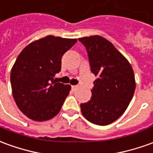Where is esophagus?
Segmentation results:
<instances>
[{
    "mask_svg": "<svg viewBox=\"0 0 153 153\" xmlns=\"http://www.w3.org/2000/svg\"><path fill=\"white\" fill-rule=\"evenodd\" d=\"M77 87H78L77 85H72V89H74H74H76Z\"/></svg>",
    "mask_w": 153,
    "mask_h": 153,
    "instance_id": "34e87169",
    "label": "esophagus"
}]
</instances>
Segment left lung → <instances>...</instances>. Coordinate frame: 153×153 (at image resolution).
I'll list each match as a JSON object with an SVG mask.
<instances>
[{
    "label": "left lung",
    "mask_w": 153,
    "mask_h": 153,
    "mask_svg": "<svg viewBox=\"0 0 153 153\" xmlns=\"http://www.w3.org/2000/svg\"><path fill=\"white\" fill-rule=\"evenodd\" d=\"M79 40L86 48L92 73L97 77L91 99L80 104L81 112L92 123L108 125L121 117L132 100L136 88L133 69L114 45L102 36Z\"/></svg>",
    "instance_id": "left-lung-1"
}]
</instances>
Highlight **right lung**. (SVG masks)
<instances>
[{
    "label": "right lung",
    "instance_id": "1",
    "mask_svg": "<svg viewBox=\"0 0 153 153\" xmlns=\"http://www.w3.org/2000/svg\"><path fill=\"white\" fill-rule=\"evenodd\" d=\"M77 42L47 36L29 44L18 55L10 73L12 94L19 109L34 121L50 120L59 113L71 86L58 83L61 58Z\"/></svg>",
    "mask_w": 153,
    "mask_h": 153
}]
</instances>
